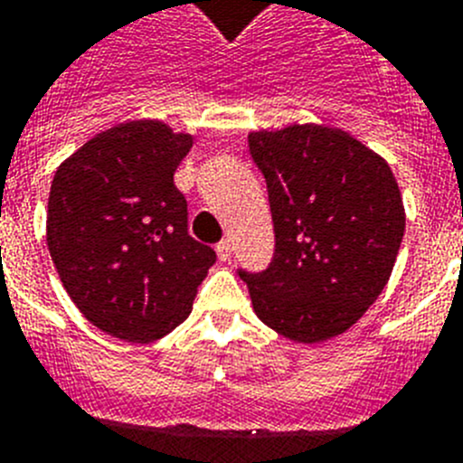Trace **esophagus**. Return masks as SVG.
Here are the masks:
<instances>
[{
    "mask_svg": "<svg viewBox=\"0 0 463 463\" xmlns=\"http://www.w3.org/2000/svg\"><path fill=\"white\" fill-rule=\"evenodd\" d=\"M216 254H219L221 260H231V256H232V242H231V240H221V242L216 244Z\"/></svg>",
    "mask_w": 463,
    "mask_h": 463,
    "instance_id": "1",
    "label": "esophagus"
}]
</instances>
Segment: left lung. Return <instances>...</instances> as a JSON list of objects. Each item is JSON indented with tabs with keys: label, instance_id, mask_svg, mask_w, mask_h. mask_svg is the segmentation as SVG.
Segmentation results:
<instances>
[{
	"label": "left lung",
	"instance_id": "8db88e82",
	"mask_svg": "<svg viewBox=\"0 0 463 463\" xmlns=\"http://www.w3.org/2000/svg\"><path fill=\"white\" fill-rule=\"evenodd\" d=\"M275 223L263 275L240 272L265 326L293 343L343 335L387 287L405 232L392 167L340 128L249 132Z\"/></svg>",
	"mask_w": 463,
	"mask_h": 463
}]
</instances>
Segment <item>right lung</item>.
Returning a JSON list of instances; mask_svg holds the SVG:
<instances>
[{"mask_svg": "<svg viewBox=\"0 0 463 463\" xmlns=\"http://www.w3.org/2000/svg\"><path fill=\"white\" fill-rule=\"evenodd\" d=\"M193 135L156 118L99 132L64 158L48 193L46 244L64 291L107 335L154 343L193 309L214 249L188 235L175 172Z\"/></svg>", "mask_w": 463, "mask_h": 463, "instance_id": "1", "label": "right lung"}]
</instances>
